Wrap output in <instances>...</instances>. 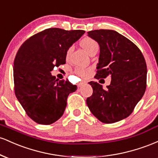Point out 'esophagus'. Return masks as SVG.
Listing matches in <instances>:
<instances>
[{"instance_id": "1", "label": "esophagus", "mask_w": 158, "mask_h": 158, "mask_svg": "<svg viewBox=\"0 0 158 158\" xmlns=\"http://www.w3.org/2000/svg\"><path fill=\"white\" fill-rule=\"evenodd\" d=\"M86 83H87L86 81H80V82L79 83V86H81V85L86 84Z\"/></svg>"}]
</instances>
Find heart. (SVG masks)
<instances>
[{
	"instance_id": "b5f03b06",
	"label": "heart",
	"mask_w": 158,
	"mask_h": 158,
	"mask_svg": "<svg viewBox=\"0 0 158 158\" xmlns=\"http://www.w3.org/2000/svg\"><path fill=\"white\" fill-rule=\"evenodd\" d=\"M80 45L81 46L84 50L86 51L88 53L94 49L98 48V44L97 41L95 40L91 39L90 37H85L83 39L81 40L80 41ZM72 52V48H70L67 50L66 52V57L68 58L70 56V53ZM89 68H81V67H79V68H77L74 70V73H75L77 75L81 77H85L88 75V73L90 72Z\"/></svg>"
}]
</instances>
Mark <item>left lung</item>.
I'll use <instances>...</instances> for the list:
<instances>
[{
    "label": "left lung",
    "mask_w": 158,
    "mask_h": 158,
    "mask_svg": "<svg viewBox=\"0 0 158 158\" xmlns=\"http://www.w3.org/2000/svg\"><path fill=\"white\" fill-rule=\"evenodd\" d=\"M88 33L100 48L95 78L110 77L111 81L106 89L90 81L93 94L87 98L86 103L101 122H118L133 112L146 91V60L131 41L114 30H96Z\"/></svg>",
    "instance_id": "obj_1"
}]
</instances>
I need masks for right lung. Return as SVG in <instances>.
<instances>
[{"label": "right lung", "instance_id": "1", "mask_svg": "<svg viewBox=\"0 0 158 158\" xmlns=\"http://www.w3.org/2000/svg\"><path fill=\"white\" fill-rule=\"evenodd\" d=\"M84 30L49 28L23 43L14 60V90L28 117L50 125L64 114L67 99L77 86L68 79L58 80L50 72L66 63V52Z\"/></svg>", "mask_w": 158, "mask_h": 158}]
</instances>
